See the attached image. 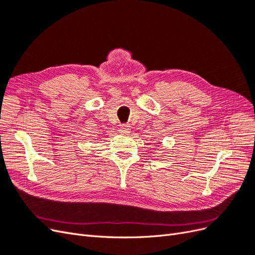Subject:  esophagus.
Returning a JSON list of instances; mask_svg holds the SVG:
<instances>
[{
	"label": "esophagus",
	"mask_w": 255,
	"mask_h": 255,
	"mask_svg": "<svg viewBox=\"0 0 255 255\" xmlns=\"http://www.w3.org/2000/svg\"><path fill=\"white\" fill-rule=\"evenodd\" d=\"M119 132H120L121 135H129L130 127L128 125H123V126H121Z\"/></svg>",
	"instance_id": "1"
}]
</instances>
